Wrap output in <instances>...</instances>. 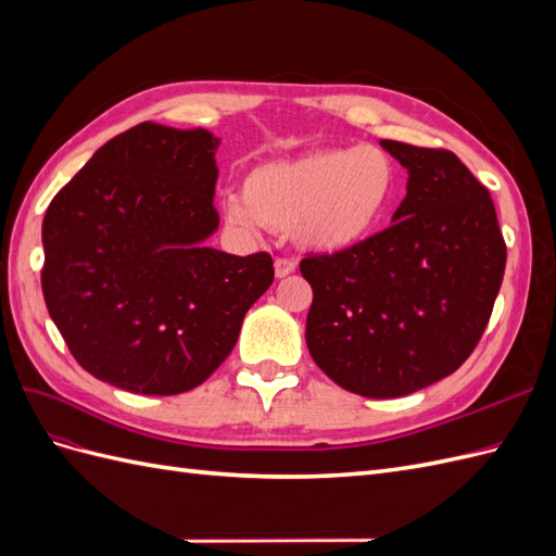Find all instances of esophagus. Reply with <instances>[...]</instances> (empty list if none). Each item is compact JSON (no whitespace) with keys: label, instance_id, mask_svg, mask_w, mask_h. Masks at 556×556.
<instances>
[{"label":"esophagus","instance_id":"obj_1","mask_svg":"<svg viewBox=\"0 0 556 556\" xmlns=\"http://www.w3.org/2000/svg\"><path fill=\"white\" fill-rule=\"evenodd\" d=\"M274 266H276V276H278V278H285V276L294 274V268H296V260H292V257H278Z\"/></svg>","mask_w":556,"mask_h":556}]
</instances>
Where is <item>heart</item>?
Returning <instances> with one entry per match:
<instances>
[{
  "mask_svg": "<svg viewBox=\"0 0 556 556\" xmlns=\"http://www.w3.org/2000/svg\"><path fill=\"white\" fill-rule=\"evenodd\" d=\"M399 166L384 148H319L250 169L225 215L241 229H290L306 250L343 252L380 227L396 192Z\"/></svg>",
  "mask_w": 556,
  "mask_h": 556,
  "instance_id": "obj_1",
  "label": "heart"
}]
</instances>
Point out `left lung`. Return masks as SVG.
Masks as SVG:
<instances>
[{
  "mask_svg": "<svg viewBox=\"0 0 556 556\" xmlns=\"http://www.w3.org/2000/svg\"><path fill=\"white\" fill-rule=\"evenodd\" d=\"M380 146L408 169L392 225L343 252L306 255L311 357L343 390L413 394L480 343L506 271L490 190L445 148Z\"/></svg>",
  "mask_w": 556,
  "mask_h": 556,
  "instance_id": "left-lung-1",
  "label": "left lung"
}]
</instances>
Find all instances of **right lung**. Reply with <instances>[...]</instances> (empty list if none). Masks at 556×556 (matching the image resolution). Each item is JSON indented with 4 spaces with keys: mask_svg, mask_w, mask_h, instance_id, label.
I'll return each mask as SVG.
<instances>
[{
    "mask_svg": "<svg viewBox=\"0 0 556 556\" xmlns=\"http://www.w3.org/2000/svg\"><path fill=\"white\" fill-rule=\"evenodd\" d=\"M220 139L141 123L97 150L43 217L41 290L74 359L121 390L204 382L274 282L268 252L208 248Z\"/></svg>",
    "mask_w": 556,
    "mask_h": 556,
    "instance_id": "right-lung-1",
    "label": "right lung"
}]
</instances>
